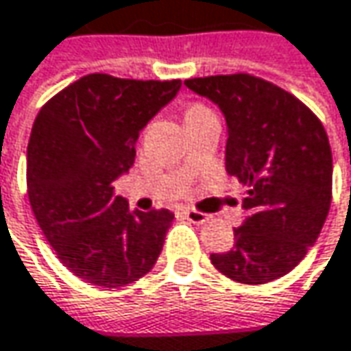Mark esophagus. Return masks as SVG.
Instances as JSON below:
<instances>
[{
  "label": "esophagus",
  "instance_id": "obj_1",
  "mask_svg": "<svg viewBox=\"0 0 351 351\" xmlns=\"http://www.w3.org/2000/svg\"><path fill=\"white\" fill-rule=\"evenodd\" d=\"M184 217L189 218L191 222H195V224H204L208 220V215H204L200 210H195V208H186L184 210Z\"/></svg>",
  "mask_w": 351,
  "mask_h": 351
}]
</instances>
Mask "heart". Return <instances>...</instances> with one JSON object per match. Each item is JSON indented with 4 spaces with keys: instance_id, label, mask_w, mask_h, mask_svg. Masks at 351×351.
<instances>
[{
    "instance_id": "b5f03b06",
    "label": "heart",
    "mask_w": 351,
    "mask_h": 351,
    "mask_svg": "<svg viewBox=\"0 0 351 351\" xmlns=\"http://www.w3.org/2000/svg\"><path fill=\"white\" fill-rule=\"evenodd\" d=\"M200 111H208V107H204V105H200V103H193V105H189V109H186V114L200 113Z\"/></svg>"
}]
</instances>
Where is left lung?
Here are the masks:
<instances>
[{
  "mask_svg": "<svg viewBox=\"0 0 351 351\" xmlns=\"http://www.w3.org/2000/svg\"><path fill=\"white\" fill-rule=\"evenodd\" d=\"M226 117V171L248 186L234 246L210 254L240 284L288 274L318 240L332 202V149L310 107L250 73L186 79Z\"/></svg>",
  "mask_w": 351,
  "mask_h": 351,
  "instance_id": "left-lung-1",
  "label": "left lung"
}]
</instances>
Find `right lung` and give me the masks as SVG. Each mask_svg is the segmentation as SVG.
I'll return each instance as SVG.
<instances>
[{
  "label": "right lung",
  "mask_w": 351,
  "mask_h": 351,
  "mask_svg": "<svg viewBox=\"0 0 351 351\" xmlns=\"http://www.w3.org/2000/svg\"><path fill=\"white\" fill-rule=\"evenodd\" d=\"M180 79L138 81L89 73L51 97L27 145V196L61 264L81 280L127 286L155 266L175 215L129 210L114 178L134 162L141 129Z\"/></svg>",
  "instance_id": "obj_1"
}]
</instances>
